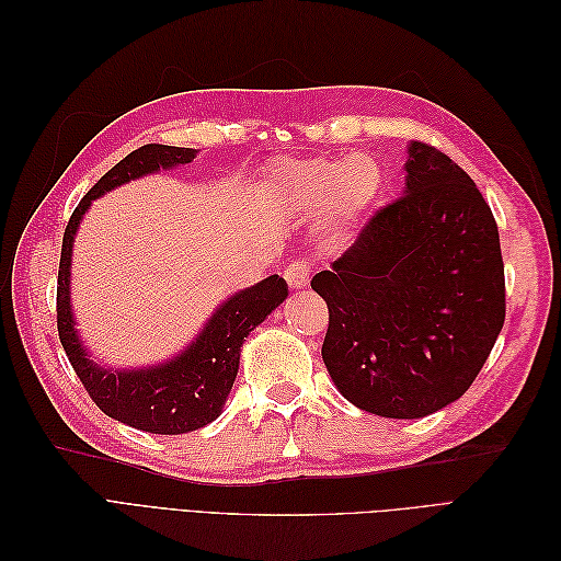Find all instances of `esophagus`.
<instances>
[{
    "mask_svg": "<svg viewBox=\"0 0 561 561\" xmlns=\"http://www.w3.org/2000/svg\"><path fill=\"white\" fill-rule=\"evenodd\" d=\"M309 274H311V264L307 260H295L285 268V280L293 290H301V287L309 283Z\"/></svg>",
    "mask_w": 561,
    "mask_h": 561,
    "instance_id": "esophagus-1",
    "label": "esophagus"
}]
</instances>
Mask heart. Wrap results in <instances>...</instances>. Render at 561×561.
Returning a JSON list of instances; mask_svg holds the SVG:
<instances>
[{"label": "heart", "instance_id": "heart-1", "mask_svg": "<svg viewBox=\"0 0 561 561\" xmlns=\"http://www.w3.org/2000/svg\"><path fill=\"white\" fill-rule=\"evenodd\" d=\"M280 196L301 210H313L330 201L339 222L358 219L377 201L383 186L381 168L367 159H309L285 163L276 171Z\"/></svg>", "mask_w": 561, "mask_h": 561}]
</instances>
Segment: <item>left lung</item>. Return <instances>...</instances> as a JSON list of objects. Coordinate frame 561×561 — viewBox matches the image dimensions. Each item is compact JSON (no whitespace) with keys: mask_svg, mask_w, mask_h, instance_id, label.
Segmentation results:
<instances>
[{"mask_svg":"<svg viewBox=\"0 0 561 561\" xmlns=\"http://www.w3.org/2000/svg\"><path fill=\"white\" fill-rule=\"evenodd\" d=\"M404 192L313 276L330 325L322 360L348 402L421 419L461 398L505 320L496 219L443 151L412 142Z\"/></svg>","mask_w":561,"mask_h":561,"instance_id":"obj_1","label":"left lung"}]
</instances>
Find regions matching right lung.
<instances>
[{"label": "right lung", "mask_w": 561, "mask_h": 561, "mask_svg": "<svg viewBox=\"0 0 561 561\" xmlns=\"http://www.w3.org/2000/svg\"><path fill=\"white\" fill-rule=\"evenodd\" d=\"M196 149L145 145L130 151L112 171L100 178L93 190L79 201L62 233L58 266V336L91 400L107 416L145 433L180 435L208 426L222 412L229 390L239 371L245 336L287 297V283L268 276L248 290L229 297L219 307L196 342L178 358L145 369H107L89 358L81 346L70 307V264L72 243L83 213L91 201L118 184L157 173L161 168L192 163Z\"/></svg>", "instance_id": "add662e5"}]
</instances>
